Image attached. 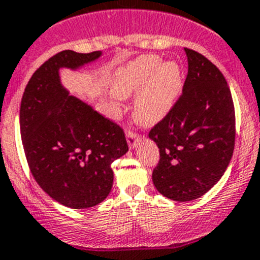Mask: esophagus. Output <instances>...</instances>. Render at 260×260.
<instances>
[{"label": "esophagus", "instance_id": "34e87169", "mask_svg": "<svg viewBox=\"0 0 260 260\" xmlns=\"http://www.w3.org/2000/svg\"><path fill=\"white\" fill-rule=\"evenodd\" d=\"M138 141V135L137 133H135L133 131H127V142H128V146L131 147V149H133V147L136 146V144H137Z\"/></svg>", "mask_w": 260, "mask_h": 260}]
</instances>
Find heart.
I'll list each match as a JSON object with an SVG mask.
<instances>
[{
	"instance_id": "b5f03b06",
	"label": "heart",
	"mask_w": 260,
	"mask_h": 260,
	"mask_svg": "<svg viewBox=\"0 0 260 260\" xmlns=\"http://www.w3.org/2000/svg\"><path fill=\"white\" fill-rule=\"evenodd\" d=\"M182 87L183 74L176 61L161 62L156 55H144L116 72L113 93L118 97L137 93L133 115L138 123L152 125L171 113Z\"/></svg>"
}]
</instances>
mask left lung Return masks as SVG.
<instances>
[{"instance_id": "8db88e82", "label": "left lung", "mask_w": 260, "mask_h": 260, "mask_svg": "<svg viewBox=\"0 0 260 260\" xmlns=\"http://www.w3.org/2000/svg\"><path fill=\"white\" fill-rule=\"evenodd\" d=\"M188 61L182 94L171 113L149 133L160 160L152 182L174 201H191L208 192L231 161L235 147V108L220 70L196 51Z\"/></svg>"}]
</instances>
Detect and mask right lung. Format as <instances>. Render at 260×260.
<instances>
[{"instance_id":"right-lung-1","label":"right lung","mask_w":260,"mask_h":260,"mask_svg":"<svg viewBox=\"0 0 260 260\" xmlns=\"http://www.w3.org/2000/svg\"><path fill=\"white\" fill-rule=\"evenodd\" d=\"M101 51L65 50L31 75L20 104V135L31 174L50 198L73 209L105 200L113 187L111 163L128 151L118 124L69 94L60 69L77 70Z\"/></svg>"}]
</instances>
